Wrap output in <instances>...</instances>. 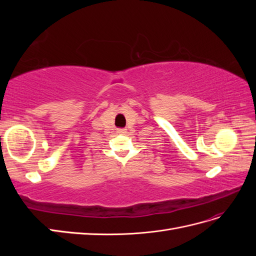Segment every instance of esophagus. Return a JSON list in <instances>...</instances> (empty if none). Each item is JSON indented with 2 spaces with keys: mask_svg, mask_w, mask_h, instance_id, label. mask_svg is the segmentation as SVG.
<instances>
[{
  "mask_svg": "<svg viewBox=\"0 0 256 256\" xmlns=\"http://www.w3.org/2000/svg\"><path fill=\"white\" fill-rule=\"evenodd\" d=\"M118 134H126V129L125 128H120V129H118Z\"/></svg>",
  "mask_w": 256,
  "mask_h": 256,
  "instance_id": "34e87169",
  "label": "esophagus"
}]
</instances>
